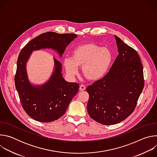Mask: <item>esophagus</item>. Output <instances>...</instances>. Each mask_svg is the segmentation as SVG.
Returning <instances> with one entry per match:
<instances>
[{"label": "esophagus", "mask_w": 157, "mask_h": 157, "mask_svg": "<svg viewBox=\"0 0 157 157\" xmlns=\"http://www.w3.org/2000/svg\"><path fill=\"white\" fill-rule=\"evenodd\" d=\"M79 90H80V91H85V90H86V86H84V85H80V87H79Z\"/></svg>", "instance_id": "obj_1"}]
</instances>
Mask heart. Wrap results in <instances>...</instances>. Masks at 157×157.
Returning <instances> with one entry per match:
<instances>
[{
  "label": "heart",
  "mask_w": 157,
  "mask_h": 157,
  "mask_svg": "<svg viewBox=\"0 0 157 157\" xmlns=\"http://www.w3.org/2000/svg\"><path fill=\"white\" fill-rule=\"evenodd\" d=\"M113 55L107 48H101L94 43L80 44L73 48L71 57L63 59V66L70 76L75 77L82 67L83 76L89 81H96L107 73Z\"/></svg>",
  "instance_id": "obj_1"
}]
</instances>
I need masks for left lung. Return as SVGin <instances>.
<instances>
[{
  "mask_svg": "<svg viewBox=\"0 0 157 157\" xmlns=\"http://www.w3.org/2000/svg\"><path fill=\"white\" fill-rule=\"evenodd\" d=\"M119 55L107 74L89 85V116L104 125L119 123L135 109L144 87L143 66L137 52L114 35Z\"/></svg>",
  "mask_w": 157,
  "mask_h": 157,
  "instance_id": "1",
  "label": "left lung"
}]
</instances>
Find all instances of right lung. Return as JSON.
<instances>
[{
    "label": "right lung",
    "instance_id": "right-lung-1",
    "mask_svg": "<svg viewBox=\"0 0 157 157\" xmlns=\"http://www.w3.org/2000/svg\"><path fill=\"white\" fill-rule=\"evenodd\" d=\"M76 37L75 33L46 32L29 41L20 52L15 76V87L22 107L34 120L50 122L63 116L78 93L79 84L64 79L61 63L55 58L54 70L49 80L41 85L31 84L28 78L27 63L32 52L50 48L61 57L66 47Z\"/></svg>",
    "mask_w": 157,
    "mask_h": 157
}]
</instances>
